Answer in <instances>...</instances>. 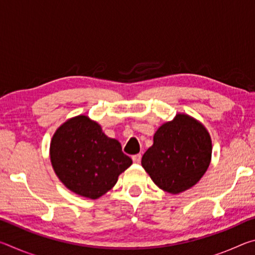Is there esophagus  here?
<instances>
[{"label": "esophagus", "instance_id": "obj_1", "mask_svg": "<svg viewBox=\"0 0 255 255\" xmlns=\"http://www.w3.org/2000/svg\"><path fill=\"white\" fill-rule=\"evenodd\" d=\"M140 159H141L140 154H136V155H133V156H132V161H133V163H136V164H139Z\"/></svg>", "mask_w": 255, "mask_h": 255}]
</instances>
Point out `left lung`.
Here are the masks:
<instances>
[{"instance_id":"left-lung-1","label":"left lung","mask_w":255,"mask_h":255,"mask_svg":"<svg viewBox=\"0 0 255 255\" xmlns=\"http://www.w3.org/2000/svg\"><path fill=\"white\" fill-rule=\"evenodd\" d=\"M154 143L141 165L164 191L180 193L193 187L206 173L211 159V138L204 125L178 114L154 133Z\"/></svg>"}]
</instances>
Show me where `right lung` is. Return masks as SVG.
Masks as SVG:
<instances>
[{
    "label": "right lung",
    "mask_w": 255,
    "mask_h": 255,
    "mask_svg": "<svg viewBox=\"0 0 255 255\" xmlns=\"http://www.w3.org/2000/svg\"><path fill=\"white\" fill-rule=\"evenodd\" d=\"M50 161L58 179L76 195L98 199L132 164L117 139L108 137L88 116L68 119L55 131Z\"/></svg>",
    "instance_id": "right-lung-1"
}]
</instances>
